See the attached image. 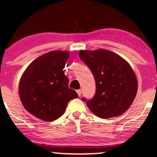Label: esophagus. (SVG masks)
<instances>
[{
	"label": "esophagus",
	"instance_id": "1",
	"mask_svg": "<svg viewBox=\"0 0 157 157\" xmlns=\"http://www.w3.org/2000/svg\"><path fill=\"white\" fill-rule=\"evenodd\" d=\"M77 94H78L79 97L81 96V94H82V91H81V89L77 90Z\"/></svg>",
	"mask_w": 157,
	"mask_h": 157
}]
</instances>
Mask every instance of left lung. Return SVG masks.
<instances>
[{"label":"left lung","mask_w":157,"mask_h":157,"mask_svg":"<svg viewBox=\"0 0 157 157\" xmlns=\"http://www.w3.org/2000/svg\"><path fill=\"white\" fill-rule=\"evenodd\" d=\"M80 59L92 72L96 93L86 102L91 112L100 118L117 117L125 112L137 92V80L132 68L122 57L109 50H82Z\"/></svg>","instance_id":"1"}]
</instances>
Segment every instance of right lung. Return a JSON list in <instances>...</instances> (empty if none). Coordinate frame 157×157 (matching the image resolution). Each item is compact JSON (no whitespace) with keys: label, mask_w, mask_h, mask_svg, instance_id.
I'll list each match as a JSON object with an SVG mask.
<instances>
[{"label":"right lung","mask_w":157,"mask_h":157,"mask_svg":"<svg viewBox=\"0 0 157 157\" xmlns=\"http://www.w3.org/2000/svg\"><path fill=\"white\" fill-rule=\"evenodd\" d=\"M69 52L52 51L32 61L19 83L23 105L29 113L44 121H53L63 114L68 102L78 97L68 88L63 68Z\"/></svg>","instance_id":"obj_1"}]
</instances>
